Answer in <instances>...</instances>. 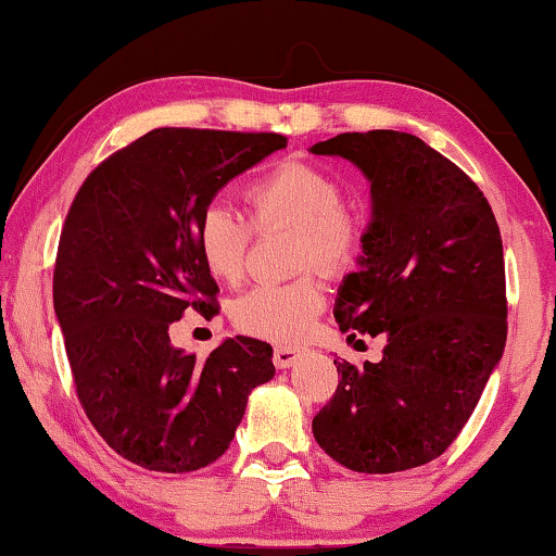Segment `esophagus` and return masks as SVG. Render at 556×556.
Returning a JSON list of instances; mask_svg holds the SVG:
<instances>
[{"label": "esophagus", "mask_w": 556, "mask_h": 556, "mask_svg": "<svg viewBox=\"0 0 556 556\" xmlns=\"http://www.w3.org/2000/svg\"><path fill=\"white\" fill-rule=\"evenodd\" d=\"M303 356V349H293V346H276V352H273V364H276L278 369H291L295 362H299Z\"/></svg>", "instance_id": "1"}]
</instances>
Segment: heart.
Wrapping results in <instances>:
<instances>
[{
  "label": "heart",
  "instance_id": "obj_1",
  "mask_svg": "<svg viewBox=\"0 0 556 556\" xmlns=\"http://www.w3.org/2000/svg\"><path fill=\"white\" fill-rule=\"evenodd\" d=\"M257 227L293 225L301 238L295 265L339 273L354 261L356 230L346 217L339 181L308 164H283L248 189ZM253 227L227 200H210L194 223V245L212 276L227 283L242 278ZM326 306L324 286L314 276L288 283H261L232 303V321L250 337L293 344L314 326Z\"/></svg>",
  "mask_w": 556,
  "mask_h": 556
}]
</instances>
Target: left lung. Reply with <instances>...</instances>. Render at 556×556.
Segmentation results:
<instances>
[{"label": "left lung", "mask_w": 556, "mask_h": 556, "mask_svg": "<svg viewBox=\"0 0 556 556\" xmlns=\"http://www.w3.org/2000/svg\"><path fill=\"white\" fill-rule=\"evenodd\" d=\"M369 181L359 270L333 316L346 341L384 333L382 359L337 362V394L316 443L356 473H397L445 453L473 415L506 346L504 245L476 181L422 139L339 134L308 149Z\"/></svg>", "instance_id": "1"}]
</instances>
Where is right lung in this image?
Here are the masks:
<instances>
[{"mask_svg":"<svg viewBox=\"0 0 556 556\" xmlns=\"http://www.w3.org/2000/svg\"><path fill=\"white\" fill-rule=\"evenodd\" d=\"M280 134L154 128L83 181L60 235L52 303L88 420L121 458L189 473L230 447L248 394L276 375L270 344L225 339L207 359L174 349L187 308L215 316L194 245L200 210L286 149Z\"/></svg>","mask_w":556,"mask_h":556,"instance_id":"1","label":"right lung"}]
</instances>
